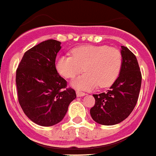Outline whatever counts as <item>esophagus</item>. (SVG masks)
I'll return each instance as SVG.
<instances>
[{"instance_id":"1","label":"esophagus","mask_w":156,"mask_h":156,"mask_svg":"<svg viewBox=\"0 0 156 156\" xmlns=\"http://www.w3.org/2000/svg\"><path fill=\"white\" fill-rule=\"evenodd\" d=\"M76 96L78 97V98L84 97V96H85V93H82V92H80V91H76Z\"/></svg>"}]
</instances>
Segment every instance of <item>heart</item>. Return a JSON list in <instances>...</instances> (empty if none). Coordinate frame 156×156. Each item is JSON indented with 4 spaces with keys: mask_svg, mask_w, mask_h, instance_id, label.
<instances>
[{
    "mask_svg": "<svg viewBox=\"0 0 156 156\" xmlns=\"http://www.w3.org/2000/svg\"><path fill=\"white\" fill-rule=\"evenodd\" d=\"M72 56L59 55L55 61L57 72L65 78L76 77L71 85L77 90L106 88L115 82L120 73L122 56L119 50L107 46L85 45L72 50Z\"/></svg>",
    "mask_w": 156,
    "mask_h": 156,
    "instance_id": "heart-1",
    "label": "heart"
}]
</instances>
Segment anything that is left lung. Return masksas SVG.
I'll return each mask as SVG.
<instances>
[{
    "label": "left lung",
    "mask_w": 156,
    "mask_h": 156,
    "mask_svg": "<svg viewBox=\"0 0 156 156\" xmlns=\"http://www.w3.org/2000/svg\"><path fill=\"white\" fill-rule=\"evenodd\" d=\"M122 64L118 79L105 93L93 94L95 105L91 117L101 125L113 126L124 121L136 105L142 83V75L136 57L122 46Z\"/></svg>",
    "instance_id": "obj_1"
}]
</instances>
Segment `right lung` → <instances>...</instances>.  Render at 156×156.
<instances>
[{
    "instance_id": "add662e5",
    "label": "right lung",
    "mask_w": 156,
    "mask_h": 156,
    "mask_svg": "<svg viewBox=\"0 0 156 156\" xmlns=\"http://www.w3.org/2000/svg\"><path fill=\"white\" fill-rule=\"evenodd\" d=\"M60 49L58 41L42 42L25 53L16 72L20 105L32 122L42 126L61 122L76 98L74 89L66 88L67 81L55 68Z\"/></svg>"
}]
</instances>
